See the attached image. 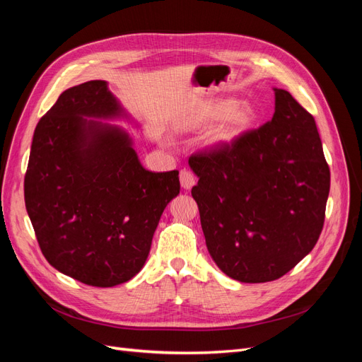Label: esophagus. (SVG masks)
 Returning a JSON list of instances; mask_svg holds the SVG:
<instances>
[{
  "mask_svg": "<svg viewBox=\"0 0 362 362\" xmlns=\"http://www.w3.org/2000/svg\"><path fill=\"white\" fill-rule=\"evenodd\" d=\"M180 181H181V187H182V189L190 190V189L193 187V185H194V182H196V177H194V175H193L190 170L182 169V170L180 172Z\"/></svg>",
  "mask_w": 362,
  "mask_h": 362,
  "instance_id": "1",
  "label": "esophagus"
}]
</instances>
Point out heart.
<instances>
[{
	"label": "heart",
	"mask_w": 362,
	"mask_h": 362,
	"mask_svg": "<svg viewBox=\"0 0 362 362\" xmlns=\"http://www.w3.org/2000/svg\"><path fill=\"white\" fill-rule=\"evenodd\" d=\"M257 119L258 115L254 105L250 103L237 104L231 98L208 101L198 115L199 125H208L218 120L205 134V145L214 151L226 149L237 144L255 125Z\"/></svg>",
	"instance_id": "1"
}]
</instances>
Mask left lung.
I'll return each mask as SVG.
<instances>
[{"label": "left lung", "instance_id": "obj_1", "mask_svg": "<svg viewBox=\"0 0 362 362\" xmlns=\"http://www.w3.org/2000/svg\"><path fill=\"white\" fill-rule=\"evenodd\" d=\"M273 90L270 122L189 160L206 249L225 275L249 284L275 281L310 254L331 185L314 117Z\"/></svg>", "mask_w": 362, "mask_h": 362}]
</instances>
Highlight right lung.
Wrapping results in <instances>:
<instances>
[{
	"instance_id": "obj_1",
	"label": "right lung",
	"mask_w": 362,
	"mask_h": 362,
	"mask_svg": "<svg viewBox=\"0 0 362 362\" xmlns=\"http://www.w3.org/2000/svg\"><path fill=\"white\" fill-rule=\"evenodd\" d=\"M134 119L93 80L64 90L35 129L25 208L49 264L93 287H115L145 266L178 170L151 172L127 131Z\"/></svg>"
}]
</instances>
